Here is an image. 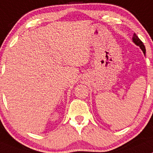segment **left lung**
I'll list each match as a JSON object with an SVG mask.
<instances>
[{
    "mask_svg": "<svg viewBox=\"0 0 153 153\" xmlns=\"http://www.w3.org/2000/svg\"><path fill=\"white\" fill-rule=\"evenodd\" d=\"M132 40H133L134 43L137 45V46H140V48L141 49V50L143 51V54H146V48H145V46L143 45V43L138 38L137 36L136 35V34H134L133 37H132Z\"/></svg>",
    "mask_w": 153,
    "mask_h": 153,
    "instance_id": "obj_1",
    "label": "left lung"
}]
</instances>
